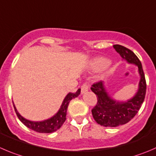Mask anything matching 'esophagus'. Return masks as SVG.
<instances>
[{"label": "esophagus", "instance_id": "1", "mask_svg": "<svg viewBox=\"0 0 156 156\" xmlns=\"http://www.w3.org/2000/svg\"><path fill=\"white\" fill-rule=\"evenodd\" d=\"M81 94H84L88 90V85L87 84H84L81 87Z\"/></svg>", "mask_w": 156, "mask_h": 156}]
</instances>
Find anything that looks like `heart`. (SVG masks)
<instances>
[{"instance_id":"heart-1","label":"heart","mask_w":156,"mask_h":156,"mask_svg":"<svg viewBox=\"0 0 156 156\" xmlns=\"http://www.w3.org/2000/svg\"><path fill=\"white\" fill-rule=\"evenodd\" d=\"M109 64V61L105 58H96L94 62V67L97 69H101L107 66Z\"/></svg>"}]
</instances>
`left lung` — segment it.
Here are the masks:
<instances>
[{
    "label": "left lung",
    "instance_id": "1",
    "mask_svg": "<svg viewBox=\"0 0 156 156\" xmlns=\"http://www.w3.org/2000/svg\"><path fill=\"white\" fill-rule=\"evenodd\" d=\"M113 48L123 60L138 68L140 79L136 93L126 101L113 99L106 90L104 81H99L91 86L90 89L98 98V103L91 110L92 115L98 124L106 127H116L130 121L141 107L146 91L145 75L138 57L133 52L120 45H114Z\"/></svg>",
    "mask_w": 156,
    "mask_h": 156
}]
</instances>
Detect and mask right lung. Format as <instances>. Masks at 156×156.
<instances>
[{"label": "right lung", "instance_id": "1", "mask_svg": "<svg viewBox=\"0 0 156 156\" xmlns=\"http://www.w3.org/2000/svg\"><path fill=\"white\" fill-rule=\"evenodd\" d=\"M80 93H81V89H78V90L75 93L68 94L63 100L62 104L58 111L51 118L43 120V121H31V120H27L20 114L19 112L16 110V107H15L14 104H13V107H14L15 112L17 115L18 118L26 126L38 133H51L58 130L62 126V124L66 120L67 109L69 107V102L73 98H77L80 94Z\"/></svg>", "mask_w": 156, "mask_h": 156}]
</instances>
